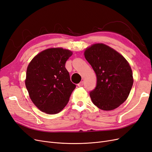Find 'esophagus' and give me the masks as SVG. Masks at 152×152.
Wrapping results in <instances>:
<instances>
[{"instance_id": "1", "label": "esophagus", "mask_w": 152, "mask_h": 152, "mask_svg": "<svg viewBox=\"0 0 152 152\" xmlns=\"http://www.w3.org/2000/svg\"><path fill=\"white\" fill-rule=\"evenodd\" d=\"M83 83H84V82H83V81H81L79 84H78V86H80V87H81V86H82L83 85Z\"/></svg>"}]
</instances>
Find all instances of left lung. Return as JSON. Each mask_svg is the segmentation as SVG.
<instances>
[{
    "mask_svg": "<svg viewBox=\"0 0 152 152\" xmlns=\"http://www.w3.org/2000/svg\"><path fill=\"white\" fill-rule=\"evenodd\" d=\"M84 55L97 77L96 87L89 93L93 104L104 111L119 107L128 98L133 84L130 64L121 54L103 43L91 45Z\"/></svg>",
    "mask_w": 152,
    "mask_h": 152,
    "instance_id": "1",
    "label": "left lung"
}]
</instances>
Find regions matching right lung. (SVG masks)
Here are the masks:
<instances>
[{
  "label": "right lung",
  "mask_w": 152,
  "mask_h": 152,
  "mask_svg": "<svg viewBox=\"0 0 152 152\" xmlns=\"http://www.w3.org/2000/svg\"><path fill=\"white\" fill-rule=\"evenodd\" d=\"M72 54L62 48H48L35 56L27 66L25 85L29 96L45 113L57 114L63 110L76 88L65 67Z\"/></svg>",
  "instance_id": "obj_1"
}]
</instances>
